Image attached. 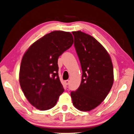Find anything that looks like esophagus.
<instances>
[{"label":"esophagus","instance_id":"34e87169","mask_svg":"<svg viewBox=\"0 0 134 134\" xmlns=\"http://www.w3.org/2000/svg\"><path fill=\"white\" fill-rule=\"evenodd\" d=\"M64 83H65V84L66 85H69V80H66V81H64Z\"/></svg>","mask_w":134,"mask_h":134}]
</instances>
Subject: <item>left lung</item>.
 <instances>
[{"instance_id": "8db88e82", "label": "left lung", "mask_w": 134, "mask_h": 134, "mask_svg": "<svg viewBox=\"0 0 134 134\" xmlns=\"http://www.w3.org/2000/svg\"><path fill=\"white\" fill-rule=\"evenodd\" d=\"M74 44L81 63L82 76L71 97L76 108L82 111L94 109L104 100L114 82L113 65L105 47L90 35L73 31Z\"/></svg>"}]
</instances>
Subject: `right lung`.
<instances>
[{
	"mask_svg": "<svg viewBox=\"0 0 134 134\" xmlns=\"http://www.w3.org/2000/svg\"><path fill=\"white\" fill-rule=\"evenodd\" d=\"M73 41L69 32L55 31L35 41L24 53L20 85L26 98L39 110L53 108L64 91L58 76V59Z\"/></svg>",
	"mask_w": 134,
	"mask_h": 134,
	"instance_id": "obj_1",
	"label": "right lung"
}]
</instances>
